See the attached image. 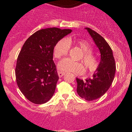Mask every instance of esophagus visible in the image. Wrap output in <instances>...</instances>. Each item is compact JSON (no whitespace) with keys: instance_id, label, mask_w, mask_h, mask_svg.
<instances>
[{"instance_id":"1","label":"esophagus","mask_w":132,"mask_h":132,"mask_svg":"<svg viewBox=\"0 0 132 132\" xmlns=\"http://www.w3.org/2000/svg\"><path fill=\"white\" fill-rule=\"evenodd\" d=\"M64 75H65V73L61 72V71H58V75H59V77H60V78H61V77H62V76Z\"/></svg>"}]
</instances>
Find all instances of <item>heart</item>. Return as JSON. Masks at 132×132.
Returning a JSON list of instances; mask_svg holds the SVG:
<instances>
[{"mask_svg": "<svg viewBox=\"0 0 132 132\" xmlns=\"http://www.w3.org/2000/svg\"><path fill=\"white\" fill-rule=\"evenodd\" d=\"M70 46H77L83 52L78 58L82 61L85 67L90 72L95 71L98 67L99 62L97 57L92 53L91 45L84 39L68 38L61 39L57 42L54 47L53 54L54 57L61 59L66 56L70 50ZM58 69L64 73H73L75 74H81L84 71L83 64L80 62H76L70 59H64L58 64Z\"/></svg>", "mask_w": 132, "mask_h": 132, "instance_id": "heart-1", "label": "heart"}]
</instances>
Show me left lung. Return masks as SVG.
Returning a JSON list of instances; mask_svg holds the SVG:
<instances>
[{"label": "left lung", "mask_w": 132, "mask_h": 132, "mask_svg": "<svg viewBox=\"0 0 132 132\" xmlns=\"http://www.w3.org/2000/svg\"><path fill=\"white\" fill-rule=\"evenodd\" d=\"M86 29L99 48L101 59L92 78L86 80L77 78V92L82 98L93 101L102 96L110 88L115 76L116 63L112 50L105 39L90 28Z\"/></svg>", "instance_id": "1"}]
</instances>
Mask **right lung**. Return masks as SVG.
Returning <instances> with one entry per match:
<instances>
[{
    "label": "right lung",
    "instance_id": "add662e5",
    "mask_svg": "<svg viewBox=\"0 0 132 132\" xmlns=\"http://www.w3.org/2000/svg\"><path fill=\"white\" fill-rule=\"evenodd\" d=\"M71 31L56 27L41 29L23 44L17 59L16 80L22 94L32 103L43 104L54 95L59 80L53 61L54 47Z\"/></svg>",
    "mask_w": 132,
    "mask_h": 132
}]
</instances>
